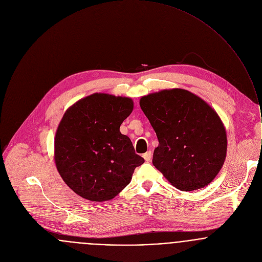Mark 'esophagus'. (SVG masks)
<instances>
[{
    "label": "esophagus",
    "instance_id": "obj_1",
    "mask_svg": "<svg viewBox=\"0 0 262 262\" xmlns=\"http://www.w3.org/2000/svg\"><path fill=\"white\" fill-rule=\"evenodd\" d=\"M151 157H152L151 151H147V152H145V154L143 155V158H144L145 162H147V163H149V162L151 161Z\"/></svg>",
    "mask_w": 262,
    "mask_h": 262
}]
</instances>
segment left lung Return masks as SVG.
Here are the masks:
<instances>
[{
    "label": "left lung",
    "instance_id": "obj_1",
    "mask_svg": "<svg viewBox=\"0 0 262 262\" xmlns=\"http://www.w3.org/2000/svg\"><path fill=\"white\" fill-rule=\"evenodd\" d=\"M159 139L152 164L181 191L207 186L227 156V134L216 112L194 93L165 89L140 98Z\"/></svg>",
    "mask_w": 262,
    "mask_h": 262
}]
</instances>
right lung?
Returning a JSON list of instances; mask_svg holds the SVG:
<instances>
[{
	"instance_id": "right-lung-1",
	"label": "right lung",
	"mask_w": 262,
	"mask_h": 262,
	"mask_svg": "<svg viewBox=\"0 0 262 262\" xmlns=\"http://www.w3.org/2000/svg\"><path fill=\"white\" fill-rule=\"evenodd\" d=\"M133 100L106 93L86 96L64 114L55 137V163L64 182L90 201L117 196L144 159L120 132Z\"/></svg>"
}]
</instances>
